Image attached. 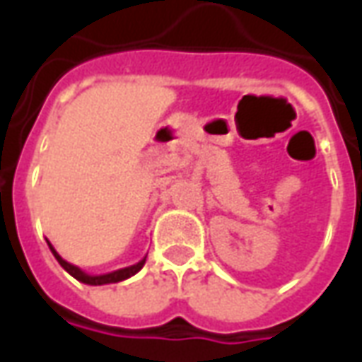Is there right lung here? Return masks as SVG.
Returning <instances> with one entry per match:
<instances>
[{
	"instance_id": "add662e5",
	"label": "right lung",
	"mask_w": 362,
	"mask_h": 362,
	"mask_svg": "<svg viewBox=\"0 0 362 362\" xmlns=\"http://www.w3.org/2000/svg\"><path fill=\"white\" fill-rule=\"evenodd\" d=\"M50 250L52 254H54V258L58 259L59 266L64 267L71 277H75L77 281H81V283H85V285H106V283H118V281H124L127 279V277L135 275V273L145 266V258H143L141 262H137V264H134V266L124 267V269H118V272L104 273V275H89V273L81 272L77 266H71L69 262H66V259L59 256L58 252L54 250V246H52V244H50Z\"/></svg>"
}]
</instances>
